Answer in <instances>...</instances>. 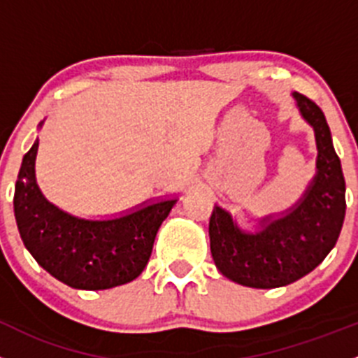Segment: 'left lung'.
<instances>
[{"mask_svg":"<svg viewBox=\"0 0 358 358\" xmlns=\"http://www.w3.org/2000/svg\"><path fill=\"white\" fill-rule=\"evenodd\" d=\"M301 113L317 138V176L304 199L276 220H264L257 234H245L231 215L215 208L210 218V246L224 276L252 289H276L311 273L334 248L345 220V176L331 129L320 106L294 92Z\"/></svg>","mask_w":358,"mask_h":358,"instance_id":"1","label":"left lung"}]
</instances>
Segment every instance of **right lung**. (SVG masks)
Segmentation results:
<instances>
[{
  "instance_id": "right-lung-1",
  "label": "right lung",
  "mask_w": 358,
  "mask_h": 358,
  "mask_svg": "<svg viewBox=\"0 0 358 358\" xmlns=\"http://www.w3.org/2000/svg\"><path fill=\"white\" fill-rule=\"evenodd\" d=\"M36 148L38 141L24 155L13 196L17 227L34 260L73 289L105 290L138 278L176 201H161L115 220L71 217L41 196L33 169Z\"/></svg>"
}]
</instances>
